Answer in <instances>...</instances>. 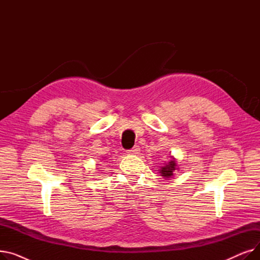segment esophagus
Segmentation results:
<instances>
[{"instance_id": "34e87169", "label": "esophagus", "mask_w": 260, "mask_h": 260, "mask_svg": "<svg viewBox=\"0 0 260 260\" xmlns=\"http://www.w3.org/2000/svg\"><path fill=\"white\" fill-rule=\"evenodd\" d=\"M139 152H140V147L138 145H135L133 148H131L127 151V153L132 154V155H137V154H139Z\"/></svg>"}]
</instances>
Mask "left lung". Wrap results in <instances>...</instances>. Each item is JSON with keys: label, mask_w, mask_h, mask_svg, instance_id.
Returning <instances> with one entry per match:
<instances>
[{"label": "left lung", "mask_w": 260, "mask_h": 260, "mask_svg": "<svg viewBox=\"0 0 260 260\" xmlns=\"http://www.w3.org/2000/svg\"><path fill=\"white\" fill-rule=\"evenodd\" d=\"M177 169V166H176V161L173 159L171 160L169 163H167V165L165 167H162L161 170H160V173L163 177H166V178H170L171 176H173L174 172L176 171Z\"/></svg>", "instance_id": "obj_1"}]
</instances>
